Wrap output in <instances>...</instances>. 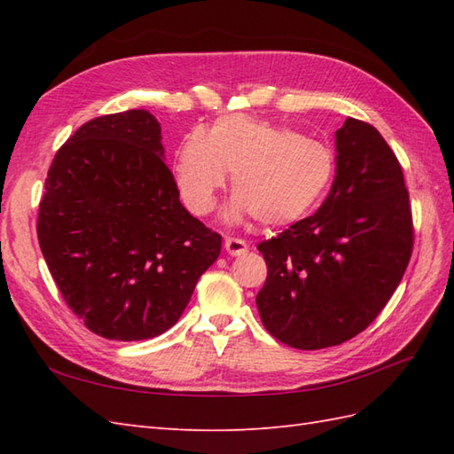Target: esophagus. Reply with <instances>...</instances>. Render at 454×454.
<instances>
[{"instance_id": "esophagus-1", "label": "esophagus", "mask_w": 454, "mask_h": 454, "mask_svg": "<svg viewBox=\"0 0 454 454\" xmlns=\"http://www.w3.org/2000/svg\"><path fill=\"white\" fill-rule=\"evenodd\" d=\"M224 247H226V252L230 254V255H244L246 252H247V244L244 242V239H239V238H226L224 239Z\"/></svg>"}]
</instances>
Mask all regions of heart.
Here are the masks:
<instances>
[{
	"instance_id": "obj_1",
	"label": "heart",
	"mask_w": 454,
	"mask_h": 454,
	"mask_svg": "<svg viewBox=\"0 0 454 454\" xmlns=\"http://www.w3.org/2000/svg\"><path fill=\"white\" fill-rule=\"evenodd\" d=\"M232 171L234 197L226 222L255 216L263 224H291L310 215L330 189L335 158L325 144L278 124L226 114L207 134L191 132L176 153L173 173L183 205L205 216Z\"/></svg>"
}]
</instances>
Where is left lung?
<instances>
[{
  "label": "left lung",
  "instance_id": "left-lung-1",
  "mask_svg": "<svg viewBox=\"0 0 454 454\" xmlns=\"http://www.w3.org/2000/svg\"><path fill=\"white\" fill-rule=\"evenodd\" d=\"M335 179L316 215L257 246L267 278L257 310L275 340L314 351L371 325L411 257L410 195L398 158L372 124L335 132Z\"/></svg>",
  "mask_w": 454,
  "mask_h": 454
}]
</instances>
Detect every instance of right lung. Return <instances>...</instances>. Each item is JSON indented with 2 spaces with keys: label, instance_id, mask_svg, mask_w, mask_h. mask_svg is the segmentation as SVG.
Listing matches in <instances>:
<instances>
[{
  "label": "right lung",
  "instance_id": "add662e5",
  "mask_svg": "<svg viewBox=\"0 0 454 454\" xmlns=\"http://www.w3.org/2000/svg\"><path fill=\"white\" fill-rule=\"evenodd\" d=\"M36 234L70 310L117 341L169 330L222 247L181 205L161 127L144 109L91 119L56 152Z\"/></svg>",
  "mask_w": 454,
  "mask_h": 454
}]
</instances>
